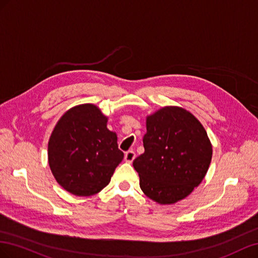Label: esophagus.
I'll list each match as a JSON object with an SVG mask.
<instances>
[{
	"mask_svg": "<svg viewBox=\"0 0 258 258\" xmlns=\"http://www.w3.org/2000/svg\"><path fill=\"white\" fill-rule=\"evenodd\" d=\"M135 157H136V153L133 150H128L126 153H125L124 160L126 161V162H128V163H131V162L134 161Z\"/></svg>",
	"mask_w": 258,
	"mask_h": 258,
	"instance_id": "1",
	"label": "esophagus"
}]
</instances>
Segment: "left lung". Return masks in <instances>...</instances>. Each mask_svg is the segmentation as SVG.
<instances>
[{
  "label": "left lung",
  "instance_id": "1",
  "mask_svg": "<svg viewBox=\"0 0 258 258\" xmlns=\"http://www.w3.org/2000/svg\"><path fill=\"white\" fill-rule=\"evenodd\" d=\"M145 152L133 165L144 194L160 204L182 200L200 185L212 160L202 124L187 110L165 107L147 117Z\"/></svg>",
  "mask_w": 258,
  "mask_h": 258
}]
</instances>
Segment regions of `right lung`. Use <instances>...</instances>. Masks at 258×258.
Masks as SVG:
<instances>
[{"mask_svg": "<svg viewBox=\"0 0 258 258\" xmlns=\"http://www.w3.org/2000/svg\"><path fill=\"white\" fill-rule=\"evenodd\" d=\"M116 139L96 106L70 109L56 124L48 142V163L57 182L79 197L99 192L124 157Z\"/></svg>", "mask_w": 258, "mask_h": 258, "instance_id": "1", "label": "right lung"}]
</instances>
